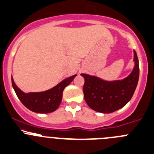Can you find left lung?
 Wrapping results in <instances>:
<instances>
[{
    "instance_id": "obj_1",
    "label": "left lung",
    "mask_w": 154,
    "mask_h": 154,
    "mask_svg": "<svg viewBox=\"0 0 154 154\" xmlns=\"http://www.w3.org/2000/svg\"><path fill=\"white\" fill-rule=\"evenodd\" d=\"M133 53V69L122 79L107 81L97 76L82 73L85 79V100L91 109L102 113H110L122 108L131 100L139 79L138 59L135 51Z\"/></svg>"
}]
</instances>
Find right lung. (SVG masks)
<instances>
[{
  "label": "right lung",
  "mask_w": 154,
  "mask_h": 154,
  "mask_svg": "<svg viewBox=\"0 0 154 154\" xmlns=\"http://www.w3.org/2000/svg\"><path fill=\"white\" fill-rule=\"evenodd\" d=\"M77 75H73L58 83L52 88L44 91L28 92L22 91L14 82L13 76L12 85L17 97L23 104L31 111L38 113H50L59 107L63 98V91L72 82Z\"/></svg>",
  "instance_id": "right-lung-1"
}]
</instances>
